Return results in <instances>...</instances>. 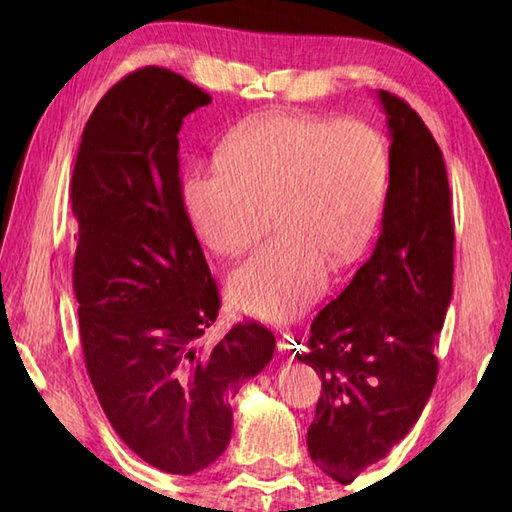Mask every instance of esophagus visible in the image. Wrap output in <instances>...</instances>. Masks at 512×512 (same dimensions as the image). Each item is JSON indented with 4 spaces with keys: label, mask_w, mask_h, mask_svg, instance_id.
Masks as SVG:
<instances>
[{
    "label": "esophagus",
    "mask_w": 512,
    "mask_h": 512,
    "mask_svg": "<svg viewBox=\"0 0 512 512\" xmlns=\"http://www.w3.org/2000/svg\"><path fill=\"white\" fill-rule=\"evenodd\" d=\"M277 347H279V352L284 354V356H290V354H295L299 347H301V339L299 336L295 334V332H290V330H286L284 334L279 336L277 339Z\"/></svg>",
    "instance_id": "1"
}]
</instances>
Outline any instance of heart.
I'll list each match as a JSON object with an SVG mask.
<instances>
[{
    "instance_id": "1",
    "label": "heart",
    "mask_w": 512,
    "mask_h": 512,
    "mask_svg": "<svg viewBox=\"0 0 512 512\" xmlns=\"http://www.w3.org/2000/svg\"><path fill=\"white\" fill-rule=\"evenodd\" d=\"M389 182L385 140L361 121L270 114L237 127L215 169L182 180V204L200 242L239 257L277 233L233 270L228 297L268 321L299 317L328 284L330 259L363 253L383 213Z\"/></svg>"
}]
</instances>
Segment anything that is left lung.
Returning <instances> with one entry per match:
<instances>
[{"mask_svg":"<svg viewBox=\"0 0 512 512\" xmlns=\"http://www.w3.org/2000/svg\"><path fill=\"white\" fill-rule=\"evenodd\" d=\"M389 129V187L372 257L310 325L297 354L321 376L308 429L312 462L341 484L407 436L438 376L453 297V213L442 151L416 110L378 90Z\"/></svg>","mask_w":512,"mask_h":512,"instance_id":"left-lung-1","label":"left lung"}]
</instances>
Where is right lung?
<instances>
[{"mask_svg":"<svg viewBox=\"0 0 512 512\" xmlns=\"http://www.w3.org/2000/svg\"><path fill=\"white\" fill-rule=\"evenodd\" d=\"M209 103L171 70L127 74L83 129L70 189L85 367L121 440L173 475L226 451L231 398L275 352L255 321L202 343L220 292L182 204L178 134Z\"/></svg>","mask_w":512,"mask_h":512,"instance_id":"1","label":"right lung"}]
</instances>
